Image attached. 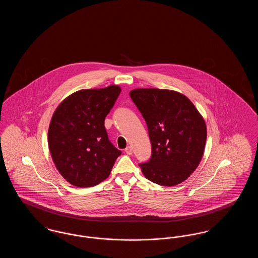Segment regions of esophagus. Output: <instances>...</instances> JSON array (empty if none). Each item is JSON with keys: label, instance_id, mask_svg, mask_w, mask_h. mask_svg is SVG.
Here are the masks:
<instances>
[{"label": "esophagus", "instance_id": "esophagus-1", "mask_svg": "<svg viewBox=\"0 0 258 258\" xmlns=\"http://www.w3.org/2000/svg\"><path fill=\"white\" fill-rule=\"evenodd\" d=\"M124 152H125L127 155H132V154H133V148L131 147V146H128V147H126L124 149Z\"/></svg>", "mask_w": 258, "mask_h": 258}]
</instances>
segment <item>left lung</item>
I'll return each instance as SVG.
<instances>
[{
    "instance_id": "1",
    "label": "left lung",
    "mask_w": 258,
    "mask_h": 258,
    "mask_svg": "<svg viewBox=\"0 0 258 258\" xmlns=\"http://www.w3.org/2000/svg\"><path fill=\"white\" fill-rule=\"evenodd\" d=\"M130 96L146 121L152 157L140 163L153 183L172 186L186 180L204 154L206 123L184 95L156 88L135 89Z\"/></svg>"
}]
</instances>
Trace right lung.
Listing matches in <instances>:
<instances>
[{"label":"right lung","instance_id":"add662e5","mask_svg":"<svg viewBox=\"0 0 258 258\" xmlns=\"http://www.w3.org/2000/svg\"><path fill=\"white\" fill-rule=\"evenodd\" d=\"M120 93L118 85L80 90L54 111L48 147L56 168L70 184L94 186L110 175L121 151L109 141L104 120Z\"/></svg>","mask_w":258,"mask_h":258}]
</instances>
